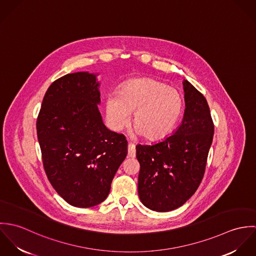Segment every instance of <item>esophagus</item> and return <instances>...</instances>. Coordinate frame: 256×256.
Instances as JSON below:
<instances>
[{"label": "esophagus", "mask_w": 256, "mask_h": 256, "mask_svg": "<svg viewBox=\"0 0 256 256\" xmlns=\"http://www.w3.org/2000/svg\"><path fill=\"white\" fill-rule=\"evenodd\" d=\"M128 156L129 158H135L136 156V148H135V145L131 142L128 143Z\"/></svg>", "instance_id": "34e87169"}]
</instances>
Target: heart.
Returning a JSON list of instances; mask_svg holds the SVG:
<instances>
[{"instance_id": "obj_1", "label": "heart", "mask_w": 256, "mask_h": 256, "mask_svg": "<svg viewBox=\"0 0 256 256\" xmlns=\"http://www.w3.org/2000/svg\"><path fill=\"white\" fill-rule=\"evenodd\" d=\"M183 108L180 94L154 78H132L120 88L119 94L106 102V119L113 130L123 129L134 111V132L148 140H160L176 127Z\"/></svg>"}]
</instances>
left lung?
Returning a JSON list of instances; mask_svg holds the SVG:
<instances>
[{
    "mask_svg": "<svg viewBox=\"0 0 256 256\" xmlns=\"http://www.w3.org/2000/svg\"><path fill=\"white\" fill-rule=\"evenodd\" d=\"M183 90L185 110L176 131L158 143L136 146L139 197L156 212L174 210L195 193L213 141L214 123L206 98L186 80Z\"/></svg>",
    "mask_w": 256,
    "mask_h": 256,
    "instance_id": "1",
    "label": "left lung"
}]
</instances>
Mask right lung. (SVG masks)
Returning <instances> with one entry per match:
<instances>
[{
  "mask_svg": "<svg viewBox=\"0 0 256 256\" xmlns=\"http://www.w3.org/2000/svg\"><path fill=\"white\" fill-rule=\"evenodd\" d=\"M96 74L78 72L48 88L37 117V138L46 176L70 205L88 208L108 196L127 156V140L102 122Z\"/></svg>",
  "mask_w": 256,
  "mask_h": 256,
  "instance_id": "add662e5",
  "label": "right lung"
}]
</instances>
